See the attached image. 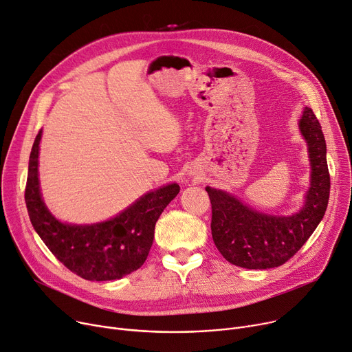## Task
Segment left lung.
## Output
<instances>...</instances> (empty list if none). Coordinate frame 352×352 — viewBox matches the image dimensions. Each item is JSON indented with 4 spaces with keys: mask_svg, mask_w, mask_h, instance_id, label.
<instances>
[{
    "mask_svg": "<svg viewBox=\"0 0 352 352\" xmlns=\"http://www.w3.org/2000/svg\"><path fill=\"white\" fill-rule=\"evenodd\" d=\"M309 145L311 186L303 208L289 217L255 211L234 196L206 187L211 203V235L221 255L232 265L269 269L287 262L314 232L330 197L326 140L309 107L299 122Z\"/></svg>",
    "mask_w": 352,
    "mask_h": 352,
    "instance_id": "obj_1",
    "label": "left lung"
}]
</instances>
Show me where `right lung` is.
<instances>
[{"instance_id": "right-lung-1", "label": "right lung", "mask_w": 352, "mask_h": 352, "mask_svg": "<svg viewBox=\"0 0 352 352\" xmlns=\"http://www.w3.org/2000/svg\"><path fill=\"white\" fill-rule=\"evenodd\" d=\"M42 131L31 156L25 201L31 223L49 251L69 270L86 280H116L140 269L152 247L155 224L177 196L176 183L142 196L117 217L94 226H70L58 221L42 201L38 180V156Z\"/></svg>"}]
</instances>
